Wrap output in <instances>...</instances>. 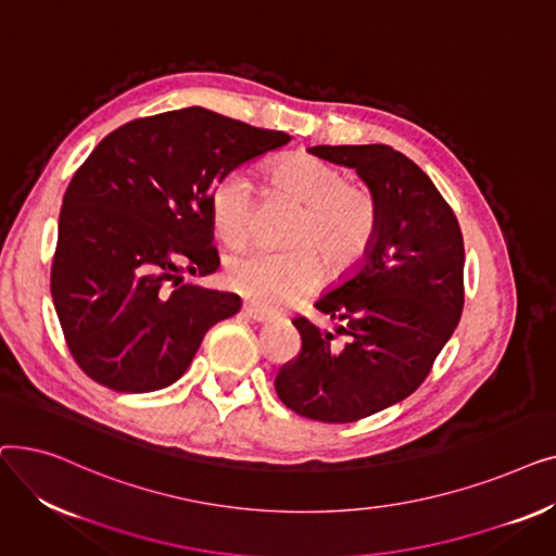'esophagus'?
<instances>
[{
    "instance_id": "34e87169",
    "label": "esophagus",
    "mask_w": 556,
    "mask_h": 556,
    "mask_svg": "<svg viewBox=\"0 0 556 556\" xmlns=\"http://www.w3.org/2000/svg\"><path fill=\"white\" fill-rule=\"evenodd\" d=\"M243 315H245L248 319H252V323H258V325L270 323V319H273V313H268L266 308H261V306H256V304H252V302H245V304H243Z\"/></svg>"
}]
</instances>
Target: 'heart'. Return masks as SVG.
Listing matches in <instances>:
<instances>
[{
  "label": "heart",
  "instance_id": "b5f03b06",
  "mask_svg": "<svg viewBox=\"0 0 556 556\" xmlns=\"http://www.w3.org/2000/svg\"><path fill=\"white\" fill-rule=\"evenodd\" d=\"M270 180L304 204L293 231V250H248L231 256L227 283L261 306L295 302L325 279L327 266L344 270L369 250L378 229V202L367 187L346 185L344 173L329 162L298 155L270 168ZM212 220L218 237L241 248L252 237L254 185L243 170H231L212 193ZM319 253L324 255L318 256Z\"/></svg>",
  "mask_w": 556,
  "mask_h": 556
}]
</instances>
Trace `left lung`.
<instances>
[{"mask_svg":"<svg viewBox=\"0 0 556 556\" xmlns=\"http://www.w3.org/2000/svg\"><path fill=\"white\" fill-rule=\"evenodd\" d=\"M311 155L356 168L378 202L365 256L315 302L340 319L349 342L298 317L302 354L275 390L290 410L349 424L410 396L451 340L464 306V241L448 202L428 175L386 143L313 146Z\"/></svg>","mask_w":556,"mask_h":556,"instance_id":"8db88e82","label":"left lung"}]
</instances>
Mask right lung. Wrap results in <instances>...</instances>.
Listing matches in <instances>:
<instances>
[{"mask_svg": "<svg viewBox=\"0 0 556 556\" xmlns=\"http://www.w3.org/2000/svg\"><path fill=\"white\" fill-rule=\"evenodd\" d=\"M290 139L193 105L116 128L85 160L63 198L51 298L92 381L128 394L168 388L204 333L241 311L239 295L182 283V273L220 266L218 180Z\"/></svg>", "mask_w": 556, "mask_h": 556, "instance_id": "obj_1", "label": "right lung"}]
</instances>
